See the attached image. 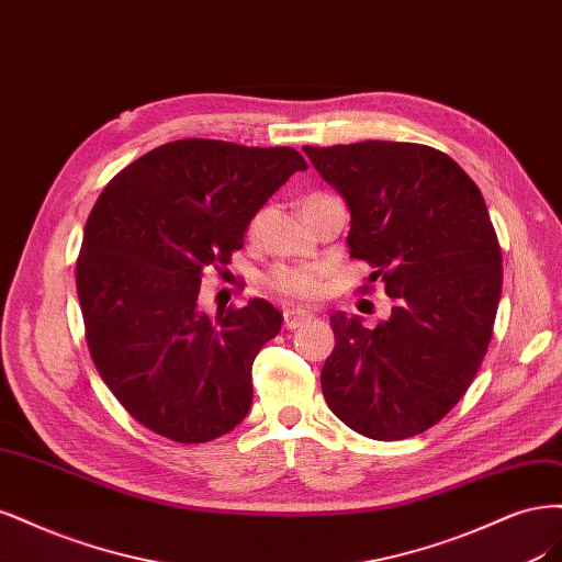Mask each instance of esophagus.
<instances>
[{"label": "esophagus", "instance_id": "34e87169", "mask_svg": "<svg viewBox=\"0 0 562 562\" xmlns=\"http://www.w3.org/2000/svg\"><path fill=\"white\" fill-rule=\"evenodd\" d=\"M313 315L305 313V311H299V307H289V311H284V327L286 329H299L303 322L311 319Z\"/></svg>", "mask_w": 562, "mask_h": 562}]
</instances>
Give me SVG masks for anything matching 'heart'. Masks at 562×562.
Wrapping results in <instances>:
<instances>
[{
    "label": "heart",
    "instance_id": "obj_1",
    "mask_svg": "<svg viewBox=\"0 0 562 562\" xmlns=\"http://www.w3.org/2000/svg\"><path fill=\"white\" fill-rule=\"evenodd\" d=\"M324 198H329V195H322V193L307 195V198H303L301 207H307V205H313L317 201H324ZM259 224H261V214L257 216L255 222L249 224V233H255L259 228ZM268 286L276 289V292H280L284 296L307 299V296L317 294L319 278H317V273H315L313 268H305V266H280V268L273 270V273H270Z\"/></svg>",
    "mask_w": 562,
    "mask_h": 562
}]
</instances>
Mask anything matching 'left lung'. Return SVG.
Returning <instances> with one entry per match:
<instances>
[{
	"mask_svg": "<svg viewBox=\"0 0 562 562\" xmlns=\"http://www.w3.org/2000/svg\"><path fill=\"white\" fill-rule=\"evenodd\" d=\"M303 151L350 210V257L367 261L394 299L375 329L331 315L324 400L361 437H415L462 400L491 342L502 294L491 214L458 162L425 144Z\"/></svg>",
	"mask_w": 562,
	"mask_h": 562,
	"instance_id": "obj_1",
	"label": "left lung"
}]
</instances>
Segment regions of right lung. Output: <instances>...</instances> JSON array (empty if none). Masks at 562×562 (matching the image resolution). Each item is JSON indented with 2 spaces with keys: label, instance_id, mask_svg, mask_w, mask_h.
<instances>
[{
  "label": "right lung",
  "instance_id": "add662e5",
  "mask_svg": "<svg viewBox=\"0 0 562 562\" xmlns=\"http://www.w3.org/2000/svg\"><path fill=\"white\" fill-rule=\"evenodd\" d=\"M307 162L289 147L177 139L123 168L90 212L77 261L86 340L102 380L147 429L205 443L245 420L251 364L282 327L263 299L205 315L203 270Z\"/></svg>",
  "mask_w": 562,
  "mask_h": 562
}]
</instances>
